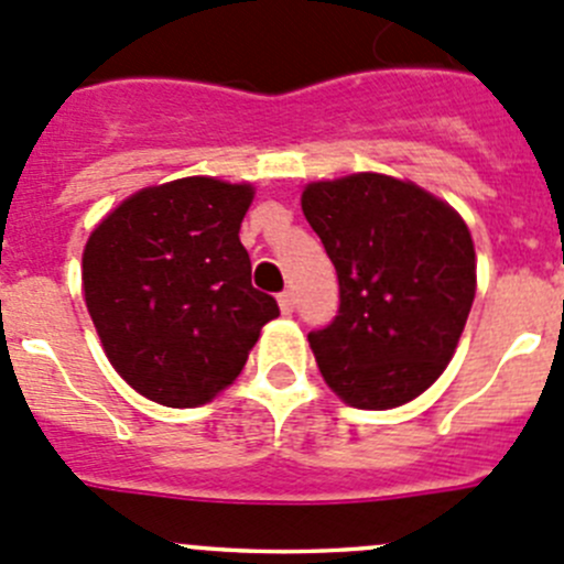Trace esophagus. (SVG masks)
Returning <instances> with one entry per match:
<instances>
[{
    "mask_svg": "<svg viewBox=\"0 0 564 564\" xmlns=\"http://www.w3.org/2000/svg\"><path fill=\"white\" fill-rule=\"evenodd\" d=\"M276 302H279V310H282V313H285V315H291L293 307H296V296H293L291 291H282V293H279Z\"/></svg>",
    "mask_w": 564,
    "mask_h": 564,
    "instance_id": "34e87169",
    "label": "esophagus"
}]
</instances>
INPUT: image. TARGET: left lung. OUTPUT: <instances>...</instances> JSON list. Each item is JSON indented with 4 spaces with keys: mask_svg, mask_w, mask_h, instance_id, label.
<instances>
[{
    "mask_svg": "<svg viewBox=\"0 0 564 564\" xmlns=\"http://www.w3.org/2000/svg\"><path fill=\"white\" fill-rule=\"evenodd\" d=\"M302 210L340 285L337 315L307 335L326 384L359 410L421 395L448 366L476 296L463 218L412 182H313Z\"/></svg>",
    "mask_w": 564,
    "mask_h": 564,
    "instance_id": "left-lung-1",
    "label": "left lung"
}]
</instances>
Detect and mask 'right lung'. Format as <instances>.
<instances>
[{"label":"right lung","mask_w":564,"mask_h":564,"mask_svg":"<svg viewBox=\"0 0 564 564\" xmlns=\"http://www.w3.org/2000/svg\"><path fill=\"white\" fill-rule=\"evenodd\" d=\"M249 185L187 176L130 196L90 232L85 304L107 357L165 406H198L235 382L276 299L251 285L240 221Z\"/></svg>","instance_id":"add662e5"}]
</instances>
